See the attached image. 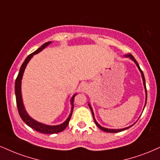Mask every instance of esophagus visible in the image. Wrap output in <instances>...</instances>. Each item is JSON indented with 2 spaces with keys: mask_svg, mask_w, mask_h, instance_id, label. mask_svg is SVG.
I'll list each match as a JSON object with an SVG mask.
<instances>
[{
  "mask_svg": "<svg viewBox=\"0 0 160 160\" xmlns=\"http://www.w3.org/2000/svg\"><path fill=\"white\" fill-rule=\"evenodd\" d=\"M88 90V86L87 85V84L86 83L82 84V85L81 86V91L83 92H87Z\"/></svg>",
  "mask_w": 160,
  "mask_h": 160,
  "instance_id": "esophagus-1",
  "label": "esophagus"
}]
</instances>
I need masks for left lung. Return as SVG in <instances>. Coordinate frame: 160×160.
Wrapping results in <instances>:
<instances>
[{
	"mask_svg": "<svg viewBox=\"0 0 160 160\" xmlns=\"http://www.w3.org/2000/svg\"><path fill=\"white\" fill-rule=\"evenodd\" d=\"M124 57H128V58H130V59H131V60H132L134 62L136 63V66L138 67V70H139V72H141V74H142V80H143V85H144V87H145V95H146V98H145V105H146V103H147V89H146V85H145V76H144V74H143V72H142V71L141 70V68H140V67H139V65L138 64V62H136V60L135 59V58H134V57L133 56H132V54H126V55H124ZM88 107H89V108H90V109H91V111H92V115H93V118H94V121H95V123L96 124V125H97L98 127V128L101 129V130H103V131H104V132H121V131H123V130H127V129H128V128H130V127H132V125H131V126H130V127H128V128H122V129H109V128H103V127H102V126H101V125H100L97 122V121L95 120V115H94V112H93V110H92V107H91V105H90V103H88ZM145 107H144V109H145Z\"/></svg>",
	"mask_w": 160,
	"mask_h": 160,
	"instance_id": "obj_1",
	"label": "left lung"
}]
</instances>
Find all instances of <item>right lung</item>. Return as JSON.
Returning a JSON list of instances; mask_svg holds the SVG:
<instances>
[{
	"instance_id": "add662e5",
	"label": "right lung",
	"mask_w": 160,
	"mask_h": 160,
	"mask_svg": "<svg viewBox=\"0 0 160 160\" xmlns=\"http://www.w3.org/2000/svg\"><path fill=\"white\" fill-rule=\"evenodd\" d=\"M51 43V42H48L46 43L43 44L39 48H38L36 51H34L33 53H32L31 54H30L25 59V60L23 64L21 66L20 71H19L18 77H17L16 80H15V98H16V103H17V107H18V113L20 117L22 118V121L24 122L27 125H28L29 127L34 129L36 131L42 132V133H45V134H53V133H57V132H62L65 130V128L68 126L69 121H70L71 117H72L73 109H74V97L76 96L77 94H74L72 96V99H71V104H72V109H71V113L68 117V118L62 124H58V125H48L42 124L37 122V121L34 120L33 118H32L30 115H28V112L26 111V109L24 108V103H23V100H22V80L23 74H24V70L26 68L27 65L28 64L29 61L31 59V58L33 57V55L37 54V53L41 52L42 50L45 49L48 45H49Z\"/></svg>"
}]
</instances>
